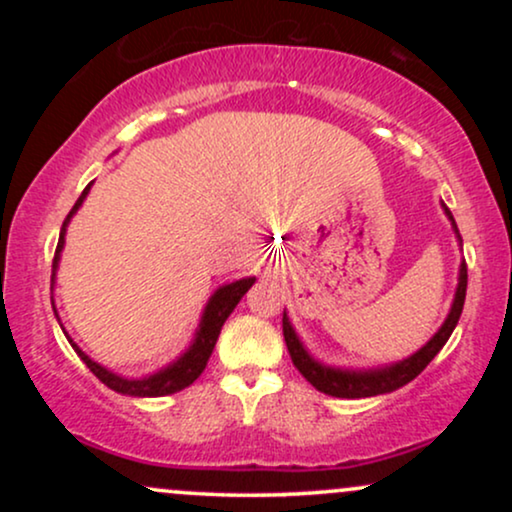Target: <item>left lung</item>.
I'll list each match as a JSON object with an SVG mask.
<instances>
[{"label": "left lung", "instance_id": "1", "mask_svg": "<svg viewBox=\"0 0 512 512\" xmlns=\"http://www.w3.org/2000/svg\"><path fill=\"white\" fill-rule=\"evenodd\" d=\"M448 219L452 221V228H455V219H452L450 209L443 207ZM460 238V233H457ZM464 296H467V264H460V281H457V291H455V301H452V308L445 322L440 325V330L433 334L431 342L426 346H421L414 356L404 358V361L392 363V366L385 368H375V370H344V368H330L322 366L320 361H315L313 356L305 351V346L301 339H298L296 330L291 327L289 317L284 313V339L286 346H289V354L293 366L298 368V373L308 380L315 390L325 392V395L332 397H344V399H358V397H375V395H385V392L399 390L402 385L411 383L416 375L424 370L428 363L436 358V354L443 349L445 342L450 339L452 330H455L457 320H460L462 308H464Z\"/></svg>", "mask_w": 512, "mask_h": 512}]
</instances>
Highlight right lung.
I'll use <instances>...</instances> for the list:
<instances>
[{"label":"right lung","instance_id":"1","mask_svg":"<svg viewBox=\"0 0 512 512\" xmlns=\"http://www.w3.org/2000/svg\"><path fill=\"white\" fill-rule=\"evenodd\" d=\"M88 190H91V185H86V190L81 192V197L76 199V204L72 207V211L67 214V219L62 223V231H60V243H57V252H55V262H52V281H55V272H57V262H60V252L64 248V233H67V223L72 216L76 214V209L81 207V202H84ZM255 284V279L248 276V279H240V281H233V284H226L221 286V289L214 291V296L209 298L207 308H204V315H202V322H199V330L195 334V342L190 344V349L182 354L178 361L170 363L168 368L158 370L154 375H146V378H122V375L113 373V370L98 366L96 361H91L84 351L76 346L72 339H69V344H72V349L79 354L81 361L86 363L88 370H91L93 375H96L98 380H101L103 385H108L110 390L120 392V395H129V397H163V395H173V392H180L185 390V387H190L195 380L202 375V370L207 368V361L211 356V351H214L216 346V339H219L221 334V327L223 322L228 320V315L233 313V308H236L240 298L248 293L250 286ZM64 330V327H62ZM67 334V332H64Z\"/></svg>","mask_w":512,"mask_h":512}]
</instances>
